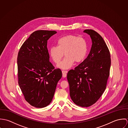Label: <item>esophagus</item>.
<instances>
[{
    "label": "esophagus",
    "mask_w": 128,
    "mask_h": 128,
    "mask_svg": "<svg viewBox=\"0 0 128 128\" xmlns=\"http://www.w3.org/2000/svg\"><path fill=\"white\" fill-rule=\"evenodd\" d=\"M62 77H66V75H67V72L66 71H64V70H62Z\"/></svg>",
    "instance_id": "34e87169"
}]
</instances>
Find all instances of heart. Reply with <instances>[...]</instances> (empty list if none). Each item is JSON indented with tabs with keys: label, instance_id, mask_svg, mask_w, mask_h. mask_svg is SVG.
<instances>
[{
	"label": "heart",
	"instance_id": "obj_1",
	"mask_svg": "<svg viewBox=\"0 0 128 128\" xmlns=\"http://www.w3.org/2000/svg\"><path fill=\"white\" fill-rule=\"evenodd\" d=\"M87 51V43L83 38L68 35L60 38L57 42V46L50 48L49 54L56 64L60 62L64 54L66 58L58 65V67L67 70L73 66L74 62H80L83 61Z\"/></svg>",
	"mask_w": 128,
	"mask_h": 128
}]
</instances>
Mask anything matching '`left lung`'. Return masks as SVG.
Returning a JSON list of instances; mask_svg holds the SVG:
<instances>
[{
    "label": "left lung",
    "instance_id": "8db88e82",
    "mask_svg": "<svg viewBox=\"0 0 128 128\" xmlns=\"http://www.w3.org/2000/svg\"><path fill=\"white\" fill-rule=\"evenodd\" d=\"M91 38L92 45L87 58L67 75L70 96L81 107L96 103L106 89L111 65L108 48L102 37L92 30L83 32Z\"/></svg>",
    "mask_w": 128,
    "mask_h": 128
}]
</instances>
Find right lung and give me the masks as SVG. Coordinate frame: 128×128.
Instances as JSON below:
<instances>
[{"label": "right lung", "instance_id": "1", "mask_svg": "<svg viewBox=\"0 0 128 128\" xmlns=\"http://www.w3.org/2000/svg\"><path fill=\"white\" fill-rule=\"evenodd\" d=\"M56 33L54 30H37L23 43L17 58L18 83L25 100L31 106L42 108L52 100L60 69L50 62L47 40Z\"/></svg>", "mask_w": 128, "mask_h": 128}]
</instances>
